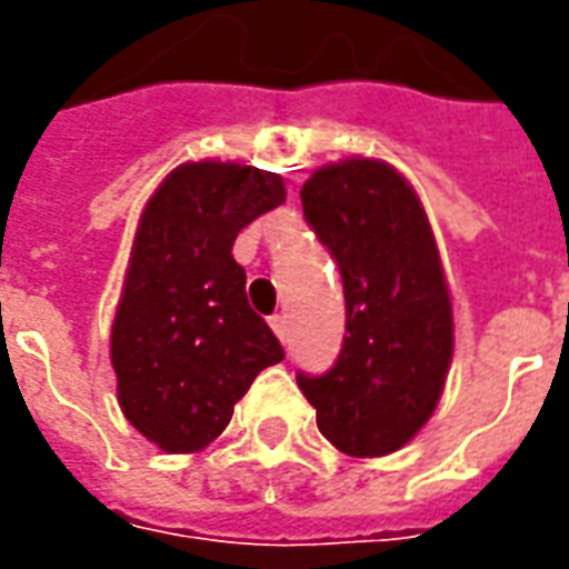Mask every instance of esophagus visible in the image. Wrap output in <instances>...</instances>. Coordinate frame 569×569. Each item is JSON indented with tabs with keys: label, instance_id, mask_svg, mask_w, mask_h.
I'll return each mask as SVG.
<instances>
[{
	"label": "esophagus",
	"instance_id": "esophagus-1",
	"mask_svg": "<svg viewBox=\"0 0 569 569\" xmlns=\"http://www.w3.org/2000/svg\"><path fill=\"white\" fill-rule=\"evenodd\" d=\"M271 329H273V335L280 338V341H286V335H289V320H286L283 313H273Z\"/></svg>",
	"mask_w": 569,
	"mask_h": 569
}]
</instances>
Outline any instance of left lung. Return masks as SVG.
<instances>
[{
  "mask_svg": "<svg viewBox=\"0 0 569 569\" xmlns=\"http://www.w3.org/2000/svg\"><path fill=\"white\" fill-rule=\"evenodd\" d=\"M301 207L341 268L347 335L320 378L298 375L317 427L350 457L406 448L439 406L453 308L418 191L393 163L345 158L301 186Z\"/></svg>",
  "mask_w": 569,
  "mask_h": 569,
  "instance_id": "1",
  "label": "left lung"
}]
</instances>
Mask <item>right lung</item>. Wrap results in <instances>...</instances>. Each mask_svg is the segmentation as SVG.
Returning a JSON list of instances; mask_svg holds the SVG:
<instances>
[{
    "label": "right lung",
    "mask_w": 569,
    "mask_h": 569,
    "mask_svg": "<svg viewBox=\"0 0 569 569\" xmlns=\"http://www.w3.org/2000/svg\"><path fill=\"white\" fill-rule=\"evenodd\" d=\"M283 200L271 170L188 161L142 207L109 357L124 418L161 451H203L256 375L283 359L231 256L237 234Z\"/></svg>",
    "instance_id": "1"
}]
</instances>
